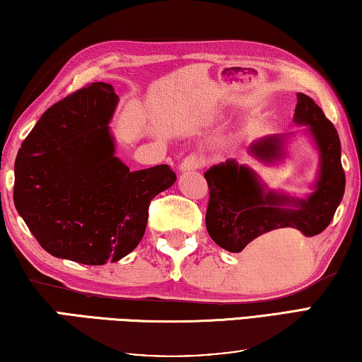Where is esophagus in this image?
Returning <instances> with one entry per match:
<instances>
[{
  "label": "esophagus",
  "mask_w": 362,
  "mask_h": 362,
  "mask_svg": "<svg viewBox=\"0 0 362 362\" xmlns=\"http://www.w3.org/2000/svg\"><path fill=\"white\" fill-rule=\"evenodd\" d=\"M204 156L198 153H190L188 156L183 158V160L180 163V170H198L202 169L204 165Z\"/></svg>",
  "instance_id": "esophagus-1"
}]
</instances>
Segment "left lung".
<instances>
[{
	"label": "left lung",
	"mask_w": 362,
	"mask_h": 362,
	"mask_svg": "<svg viewBox=\"0 0 362 362\" xmlns=\"http://www.w3.org/2000/svg\"><path fill=\"white\" fill-rule=\"evenodd\" d=\"M295 122L309 125L319 148L320 174L315 192L308 199L266 193L245 165L238 168L235 160L212 165L204 172L209 187L206 228L221 248L240 253L248 246L253 256L266 257L279 248L290 230L314 237L334 219L346 183L338 132L305 93H296ZM251 151L271 160L280 154V140L277 136L264 139L251 146Z\"/></svg>",
	"instance_id": "obj_1"
}]
</instances>
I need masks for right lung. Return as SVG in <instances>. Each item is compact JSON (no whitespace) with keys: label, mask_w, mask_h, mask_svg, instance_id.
Wrapping results in <instances>:
<instances>
[{"label":"right lung","mask_w":362,"mask_h":362,"mask_svg":"<svg viewBox=\"0 0 362 362\" xmlns=\"http://www.w3.org/2000/svg\"><path fill=\"white\" fill-rule=\"evenodd\" d=\"M119 96L93 82L43 112L17 153L14 206L45 251L87 266L136 248L148 209L177 175L168 164L132 172L114 156Z\"/></svg>","instance_id":"obj_1"}]
</instances>
